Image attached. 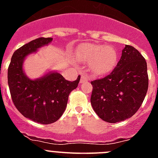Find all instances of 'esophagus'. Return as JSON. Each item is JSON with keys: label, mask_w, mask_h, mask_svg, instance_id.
<instances>
[{"label": "esophagus", "mask_w": 158, "mask_h": 158, "mask_svg": "<svg viewBox=\"0 0 158 158\" xmlns=\"http://www.w3.org/2000/svg\"><path fill=\"white\" fill-rule=\"evenodd\" d=\"M89 77L87 76V75H85V74H82L81 76V80H80V83L82 84V83H85V82H88L89 81Z\"/></svg>", "instance_id": "esophagus-1"}]
</instances>
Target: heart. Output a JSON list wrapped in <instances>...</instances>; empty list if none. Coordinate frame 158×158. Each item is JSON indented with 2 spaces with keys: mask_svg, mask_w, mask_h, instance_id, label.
I'll return each instance as SVG.
<instances>
[{
  "mask_svg": "<svg viewBox=\"0 0 158 158\" xmlns=\"http://www.w3.org/2000/svg\"><path fill=\"white\" fill-rule=\"evenodd\" d=\"M81 58L89 62V68L96 75L111 72L117 62V52L111 46L85 43L80 49Z\"/></svg>",
  "mask_w": 158,
  "mask_h": 158,
  "instance_id": "1",
  "label": "heart"
}]
</instances>
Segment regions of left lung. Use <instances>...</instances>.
Instances as JSON below:
<instances>
[{"label": "left lung", "instance_id": "left-lung-1", "mask_svg": "<svg viewBox=\"0 0 158 158\" xmlns=\"http://www.w3.org/2000/svg\"><path fill=\"white\" fill-rule=\"evenodd\" d=\"M91 84V104L97 115L112 123L125 120L139 109L147 93L146 60L135 47L126 45L112 72Z\"/></svg>", "mask_w": 158, "mask_h": 158}]
</instances>
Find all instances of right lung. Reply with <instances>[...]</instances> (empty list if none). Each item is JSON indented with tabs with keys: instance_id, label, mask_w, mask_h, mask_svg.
<instances>
[{
	"instance_id": "obj_1",
	"label": "right lung",
	"mask_w": 158,
	"mask_h": 158,
	"mask_svg": "<svg viewBox=\"0 0 158 158\" xmlns=\"http://www.w3.org/2000/svg\"><path fill=\"white\" fill-rule=\"evenodd\" d=\"M52 40L41 37L19 47L12 54L8 69V84L14 105L23 116L41 124L53 123L62 116L69 93L77 87L81 78L78 76L71 82L57 72H49L35 80L25 75V58Z\"/></svg>"
}]
</instances>
